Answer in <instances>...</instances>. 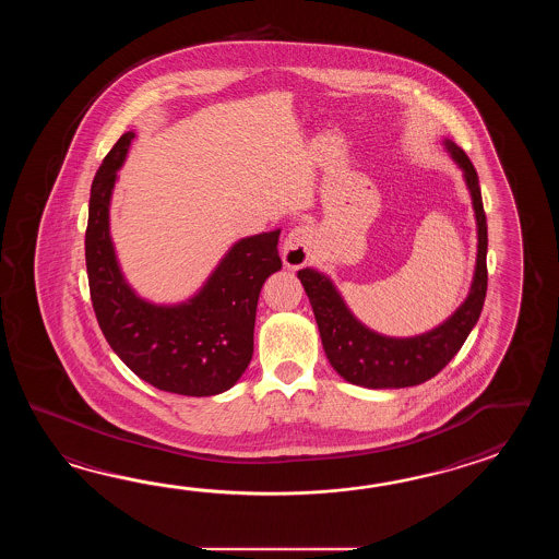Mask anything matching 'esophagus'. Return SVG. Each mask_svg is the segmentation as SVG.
<instances>
[{"mask_svg":"<svg viewBox=\"0 0 559 559\" xmlns=\"http://www.w3.org/2000/svg\"><path fill=\"white\" fill-rule=\"evenodd\" d=\"M313 246V229L301 224L296 226L284 241V263L289 270H299L309 262V253Z\"/></svg>","mask_w":559,"mask_h":559,"instance_id":"1","label":"esophagus"}]
</instances>
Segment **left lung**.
<instances>
[{
  "mask_svg": "<svg viewBox=\"0 0 559 559\" xmlns=\"http://www.w3.org/2000/svg\"><path fill=\"white\" fill-rule=\"evenodd\" d=\"M457 166L464 169L465 183L472 191L477 219V262L474 284L462 308L440 328L417 337H385L371 332L352 316L342 296L325 275L316 270H299L297 277L306 287L309 304L320 328L321 345L332 368L349 383L385 390L412 388L431 380L462 349L484 309L487 292V222L474 164L460 145L445 140Z\"/></svg>",
  "mask_w": 559,
  "mask_h": 559,
  "instance_id": "left-lung-1",
  "label": "left lung"
}]
</instances>
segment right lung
<instances>
[{
	"label": "right lung",
	"mask_w": 559,
	"mask_h": 559,
	"mask_svg": "<svg viewBox=\"0 0 559 559\" xmlns=\"http://www.w3.org/2000/svg\"><path fill=\"white\" fill-rule=\"evenodd\" d=\"M131 140V131L119 138L92 183L85 265L95 318L119 359L157 390L193 397L226 392L250 366L263 282L282 270L280 229L238 241L190 301H143L119 272L109 238V198Z\"/></svg>",
	"instance_id": "add662e5"
}]
</instances>
